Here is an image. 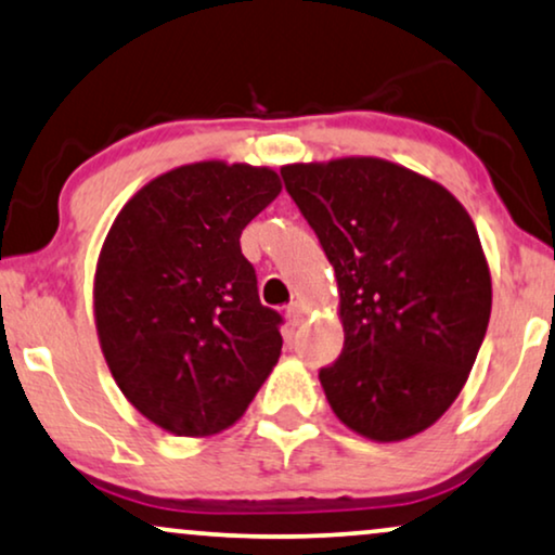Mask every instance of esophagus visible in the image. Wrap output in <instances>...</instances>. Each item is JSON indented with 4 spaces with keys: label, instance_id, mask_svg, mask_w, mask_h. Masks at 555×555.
<instances>
[{
    "label": "esophagus",
    "instance_id": "esophagus-1",
    "mask_svg": "<svg viewBox=\"0 0 555 555\" xmlns=\"http://www.w3.org/2000/svg\"><path fill=\"white\" fill-rule=\"evenodd\" d=\"M286 320H289V324L297 327V324L305 322V307H301L299 301H292V305L286 307Z\"/></svg>",
    "mask_w": 555,
    "mask_h": 555
}]
</instances>
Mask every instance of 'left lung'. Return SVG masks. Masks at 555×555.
Segmentation results:
<instances>
[{"label":"left lung","instance_id":"1","mask_svg":"<svg viewBox=\"0 0 555 555\" xmlns=\"http://www.w3.org/2000/svg\"><path fill=\"white\" fill-rule=\"evenodd\" d=\"M286 192L337 279L343 354L320 383L335 416L390 444L426 431L462 393L492 309V279L464 205L380 157L284 165Z\"/></svg>","mask_w":555,"mask_h":555}]
</instances>
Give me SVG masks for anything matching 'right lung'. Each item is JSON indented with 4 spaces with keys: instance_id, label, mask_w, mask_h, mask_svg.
Masks as SVG:
<instances>
[{
    "instance_id": "right-lung-1",
    "label": "right lung",
    "mask_w": 555,
    "mask_h": 555,
    "mask_svg": "<svg viewBox=\"0 0 555 555\" xmlns=\"http://www.w3.org/2000/svg\"><path fill=\"white\" fill-rule=\"evenodd\" d=\"M271 167L192 162L118 210L93 276L101 352L127 401L175 437H212L246 413L282 354L241 233L276 201Z\"/></svg>"
}]
</instances>
